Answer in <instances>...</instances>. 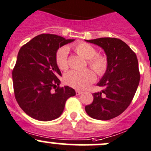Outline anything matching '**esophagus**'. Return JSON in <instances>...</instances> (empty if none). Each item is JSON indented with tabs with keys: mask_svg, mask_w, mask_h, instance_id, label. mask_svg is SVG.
Here are the masks:
<instances>
[{
	"mask_svg": "<svg viewBox=\"0 0 151 151\" xmlns=\"http://www.w3.org/2000/svg\"><path fill=\"white\" fill-rule=\"evenodd\" d=\"M82 93H83V91H78V90H77V91H76V94H77V96L80 95V94H82Z\"/></svg>",
	"mask_w": 151,
	"mask_h": 151,
	"instance_id": "obj_1",
	"label": "esophagus"
}]
</instances>
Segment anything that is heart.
Instances as JSON below:
<instances>
[{
	"label": "heart",
	"mask_w": 151,
	"mask_h": 151,
	"mask_svg": "<svg viewBox=\"0 0 151 151\" xmlns=\"http://www.w3.org/2000/svg\"><path fill=\"white\" fill-rule=\"evenodd\" d=\"M74 50L80 56L88 60V63L98 75L101 76L106 71L108 61L102 55L96 54V49L91 45L85 42H80L74 46ZM68 49L66 47L59 48L55 53V63L62 71L68 68ZM96 75L89 68L77 71L72 70L65 75V81L70 86L77 89H84L93 83Z\"/></svg>",
	"instance_id": "b5f03b06"
}]
</instances>
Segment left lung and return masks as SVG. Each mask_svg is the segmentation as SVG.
I'll return each mask as SVG.
<instances>
[{
	"label": "left lung",
	"instance_id": "8db88e82",
	"mask_svg": "<svg viewBox=\"0 0 151 151\" xmlns=\"http://www.w3.org/2000/svg\"><path fill=\"white\" fill-rule=\"evenodd\" d=\"M85 41L101 47L108 61L106 71L97 83L103 90L93 94V101L85 106V111L94 119H112L126 110L134 96L140 79L137 58L119 39L99 38Z\"/></svg>",
	"mask_w": 151,
	"mask_h": 151
}]
</instances>
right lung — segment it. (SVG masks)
Masks as SVG:
<instances>
[{
	"label": "right lung",
	"mask_w": 151,
	"mask_h": 151,
	"mask_svg": "<svg viewBox=\"0 0 151 151\" xmlns=\"http://www.w3.org/2000/svg\"><path fill=\"white\" fill-rule=\"evenodd\" d=\"M55 34H41L23 45L12 71L15 99L21 109L41 121L56 119L66 100L76 95L73 88L60 87L61 72L55 63L60 47L74 42Z\"/></svg>",
	"instance_id": "obj_1"
}]
</instances>
